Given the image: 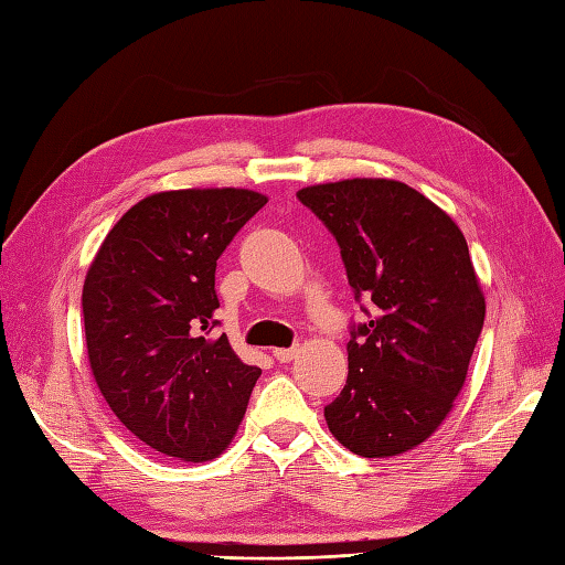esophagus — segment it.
I'll return each instance as SVG.
<instances>
[{"label":"esophagus","instance_id":"1","mask_svg":"<svg viewBox=\"0 0 565 565\" xmlns=\"http://www.w3.org/2000/svg\"><path fill=\"white\" fill-rule=\"evenodd\" d=\"M298 356V347H279V350H274V359L279 364H289Z\"/></svg>","mask_w":565,"mask_h":565}]
</instances>
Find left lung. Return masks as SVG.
Wrapping results in <instances>:
<instances>
[{
	"label": "left lung",
	"mask_w": 565,
	"mask_h": 565,
	"mask_svg": "<svg viewBox=\"0 0 565 565\" xmlns=\"http://www.w3.org/2000/svg\"><path fill=\"white\" fill-rule=\"evenodd\" d=\"M296 196L338 239L371 318L347 342L350 374L326 407L332 437L364 459L411 451L451 413L483 328L466 237L447 211L395 179H342Z\"/></svg>",
	"instance_id": "left-lung-1"
}]
</instances>
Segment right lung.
<instances>
[{
	"instance_id": "add662e5",
	"label": "right lung",
	"mask_w": 565,
	"mask_h": 565,
	"mask_svg": "<svg viewBox=\"0 0 565 565\" xmlns=\"http://www.w3.org/2000/svg\"><path fill=\"white\" fill-rule=\"evenodd\" d=\"M267 196L174 189L130 206L82 289L92 376L126 429L177 461L221 456L262 371L213 338L215 262Z\"/></svg>"
}]
</instances>
